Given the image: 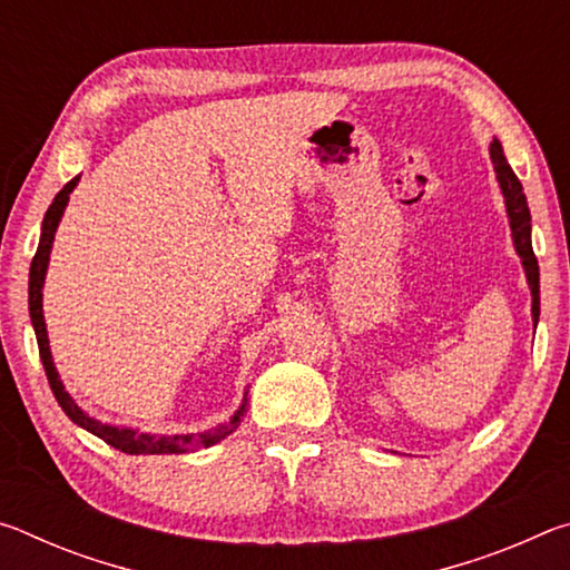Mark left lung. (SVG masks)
<instances>
[{
  "mask_svg": "<svg viewBox=\"0 0 570 570\" xmlns=\"http://www.w3.org/2000/svg\"><path fill=\"white\" fill-rule=\"evenodd\" d=\"M490 158H493L500 188H503L508 218H510V230H513L515 250L520 254V258H523L528 286H530V294H533V322L538 324V316H540V276H538V258L533 254V246H530V210H528L525 193H523V186H520V180L513 173V168L508 166V160L503 156V148H500L498 140H493V146H490Z\"/></svg>",
  "mask_w": 570,
  "mask_h": 570,
  "instance_id": "8db88e82",
  "label": "left lung"
}]
</instances>
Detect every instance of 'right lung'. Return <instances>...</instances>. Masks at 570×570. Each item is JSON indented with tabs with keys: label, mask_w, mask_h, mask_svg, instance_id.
Wrapping results in <instances>:
<instances>
[{
	"label": "right lung",
	"mask_w": 570,
	"mask_h": 570,
	"mask_svg": "<svg viewBox=\"0 0 570 570\" xmlns=\"http://www.w3.org/2000/svg\"><path fill=\"white\" fill-rule=\"evenodd\" d=\"M77 180L80 178H72L67 186L57 193L52 206L47 208L45 220H42V236H40V246H37V254L32 258V266H30V316H32V326H35V334H37V346H40V360L45 366V374H47V382H50L55 400L60 402V407L65 410L67 417L72 422L80 424L92 435H98L100 440L108 442L115 450L125 452V455H180V452H190L196 448H208V445H216L224 438H228L230 432H234L240 417H244V410H246V402L240 404V410L230 417V422L220 424V428L204 432V435H146V432H135L128 428H112V424H102L98 420H92L85 414L80 407H77L75 400L70 394L65 392L60 377H57V370L52 364V354H50V344H47V330H45V316H42V284H45V272H47V262H50V248H52V240H55V230L57 224H60L62 218V210L67 206V198H70L72 188L77 186Z\"/></svg>",
	"instance_id": "right-lung-1"
}]
</instances>
